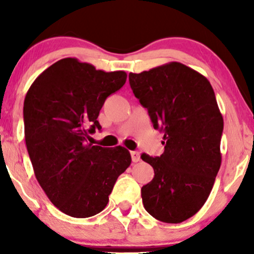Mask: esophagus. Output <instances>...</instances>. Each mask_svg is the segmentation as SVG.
I'll list each match as a JSON object with an SVG mask.
<instances>
[{
	"mask_svg": "<svg viewBox=\"0 0 254 254\" xmlns=\"http://www.w3.org/2000/svg\"><path fill=\"white\" fill-rule=\"evenodd\" d=\"M130 156H131V161H133V163H137L140 162V152L137 151H130Z\"/></svg>",
	"mask_w": 254,
	"mask_h": 254,
	"instance_id": "34e87169",
	"label": "esophagus"
}]
</instances>
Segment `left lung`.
I'll return each mask as SVG.
<instances>
[{
    "mask_svg": "<svg viewBox=\"0 0 254 254\" xmlns=\"http://www.w3.org/2000/svg\"><path fill=\"white\" fill-rule=\"evenodd\" d=\"M129 84L164 135L159 157L141 155L155 171L141 190L143 206L156 220L182 223L202 208L221 166L223 117L214 90L203 75L180 62L130 72Z\"/></svg>",
    "mask_w": 254,
    "mask_h": 254,
    "instance_id": "obj_1",
    "label": "left lung"
}]
</instances>
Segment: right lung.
Here are the masks:
<instances>
[{"instance_id":"add662e5","label":"right lung","mask_w":254,"mask_h":254,"mask_svg":"<svg viewBox=\"0 0 254 254\" xmlns=\"http://www.w3.org/2000/svg\"><path fill=\"white\" fill-rule=\"evenodd\" d=\"M75 58L59 60L34 79L24 100L25 143L36 178L51 202L85 218L106 207L118 177L130 165L126 148L89 143L106 98L126 83Z\"/></svg>"}]
</instances>
